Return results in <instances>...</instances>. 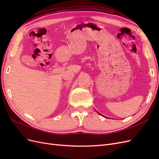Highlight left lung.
<instances>
[{
    "label": "left lung",
    "mask_w": 159,
    "mask_h": 159,
    "mask_svg": "<svg viewBox=\"0 0 159 159\" xmlns=\"http://www.w3.org/2000/svg\"><path fill=\"white\" fill-rule=\"evenodd\" d=\"M99 114H100V113H99ZM100 115H101V114H100Z\"/></svg>",
    "instance_id": "left-lung-1"
}]
</instances>
